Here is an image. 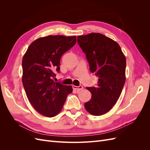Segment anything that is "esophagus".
Masks as SVG:
<instances>
[{
	"label": "esophagus",
	"mask_w": 150,
	"mask_h": 150,
	"mask_svg": "<svg viewBox=\"0 0 150 150\" xmlns=\"http://www.w3.org/2000/svg\"><path fill=\"white\" fill-rule=\"evenodd\" d=\"M72 88H73L74 90L77 91H80L81 90H82L83 89V86H72Z\"/></svg>",
	"instance_id": "34e87169"
}]
</instances>
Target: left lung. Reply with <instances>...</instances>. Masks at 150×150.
I'll return each mask as SVG.
<instances>
[{
    "label": "left lung",
    "instance_id": "obj_1",
    "mask_svg": "<svg viewBox=\"0 0 150 150\" xmlns=\"http://www.w3.org/2000/svg\"><path fill=\"white\" fill-rule=\"evenodd\" d=\"M78 43L86 54L89 69L98 78L96 87L84 103L89 113L100 116L110 111L120 96L126 81V57L115 40L100 33L79 35Z\"/></svg>",
    "mask_w": 150,
    "mask_h": 150
}]
</instances>
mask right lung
Instances as JSON below:
<instances>
[{
  "label": "right lung",
  "instance_id": "right-lung-1",
  "mask_svg": "<svg viewBox=\"0 0 150 150\" xmlns=\"http://www.w3.org/2000/svg\"><path fill=\"white\" fill-rule=\"evenodd\" d=\"M76 42V36L48 35L35 40L22 59V84L29 102L40 114L51 117L61 111L72 86L55 82L62 54Z\"/></svg>",
  "mask_w": 150,
  "mask_h": 150
}]
</instances>
